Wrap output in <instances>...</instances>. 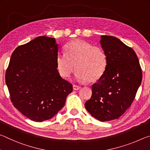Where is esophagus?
I'll use <instances>...</instances> for the list:
<instances>
[{
    "mask_svg": "<svg viewBox=\"0 0 150 150\" xmlns=\"http://www.w3.org/2000/svg\"><path fill=\"white\" fill-rule=\"evenodd\" d=\"M73 89H74L75 91H77V90H79L81 88V87H79V86H77L76 85H73Z\"/></svg>",
    "mask_w": 150,
    "mask_h": 150,
    "instance_id": "esophagus-1",
    "label": "esophagus"
}]
</instances>
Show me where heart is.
Listing matches in <instances>:
<instances>
[{
    "instance_id": "heart-1",
    "label": "heart",
    "mask_w": 150,
    "mask_h": 150,
    "mask_svg": "<svg viewBox=\"0 0 150 150\" xmlns=\"http://www.w3.org/2000/svg\"><path fill=\"white\" fill-rule=\"evenodd\" d=\"M65 51V54H59L56 57L57 69L63 77H69L76 68V80L93 83L105 73L106 57L100 47L77 40L66 45Z\"/></svg>"
}]
</instances>
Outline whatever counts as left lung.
<instances>
[{"label": "left lung", "mask_w": 150, "mask_h": 150, "mask_svg": "<svg viewBox=\"0 0 150 150\" xmlns=\"http://www.w3.org/2000/svg\"><path fill=\"white\" fill-rule=\"evenodd\" d=\"M100 38L106 67L92 85V96L85 106L94 118L105 122L118 119L131 106L141 85L142 73L132 48L116 37Z\"/></svg>", "instance_id": "1"}]
</instances>
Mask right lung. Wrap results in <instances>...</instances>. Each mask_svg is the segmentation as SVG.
Instances as JSON below:
<instances>
[{"mask_svg":"<svg viewBox=\"0 0 150 150\" xmlns=\"http://www.w3.org/2000/svg\"><path fill=\"white\" fill-rule=\"evenodd\" d=\"M58 50L55 38L39 36L16 47L11 55L5 75L11 102L33 121L54 117L73 91L57 69Z\"/></svg>","mask_w":150,"mask_h":150,"instance_id":"add662e5","label":"right lung"}]
</instances>
